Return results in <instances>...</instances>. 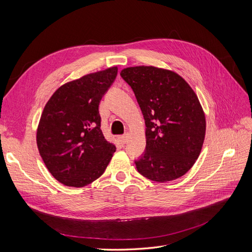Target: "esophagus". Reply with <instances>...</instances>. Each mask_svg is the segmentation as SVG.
<instances>
[{"label":"esophagus","instance_id":"34e87169","mask_svg":"<svg viewBox=\"0 0 252 252\" xmlns=\"http://www.w3.org/2000/svg\"><path fill=\"white\" fill-rule=\"evenodd\" d=\"M120 141H121V143L126 144V143L128 142V134L126 133V134L121 135V136H120Z\"/></svg>","mask_w":252,"mask_h":252}]
</instances>
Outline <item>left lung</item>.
I'll list each match as a JSON object with an SVG mask.
<instances>
[{
  "mask_svg": "<svg viewBox=\"0 0 252 252\" xmlns=\"http://www.w3.org/2000/svg\"><path fill=\"white\" fill-rule=\"evenodd\" d=\"M121 77L131 87L146 125V149L134 161L151 181L184 175L203 146L206 120L199 98L178 73L154 66L128 67Z\"/></svg>",
  "mask_w": 252,
  "mask_h": 252,
  "instance_id": "obj_1",
  "label": "left lung"
}]
</instances>
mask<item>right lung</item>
Masks as SVG:
<instances>
[{
	"instance_id": "1",
	"label": "right lung",
	"mask_w": 252,
	"mask_h": 252,
	"mask_svg": "<svg viewBox=\"0 0 252 252\" xmlns=\"http://www.w3.org/2000/svg\"><path fill=\"white\" fill-rule=\"evenodd\" d=\"M117 74L114 66L68 82L45 105L37 148L53 178L66 186L80 188L100 178L116 151L103 135L98 105Z\"/></svg>"
}]
</instances>
